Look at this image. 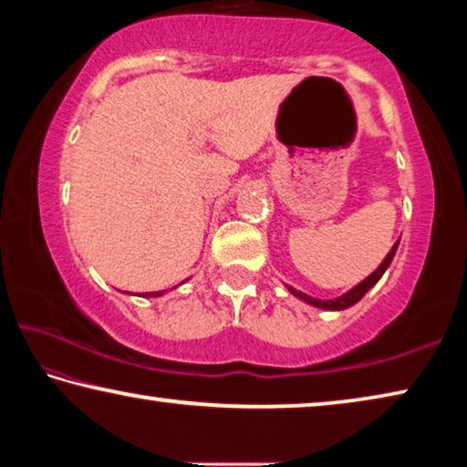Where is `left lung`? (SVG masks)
Wrapping results in <instances>:
<instances>
[{
  "label": "left lung",
  "mask_w": 467,
  "mask_h": 467,
  "mask_svg": "<svg viewBox=\"0 0 467 467\" xmlns=\"http://www.w3.org/2000/svg\"><path fill=\"white\" fill-rule=\"evenodd\" d=\"M397 247H399V241L395 243L393 247H390V251L387 254V257H384L379 268H376L372 274H369L368 278L361 280L359 285H355L353 288H349V291L340 295V297H335V299H316V297H312V295L297 291V288H293L291 285H286V288H288V293L295 295V297L301 299V301L309 303V306L320 307V309H328V312H340V309H347V307L355 306V303H358L361 297H364V295L369 291V288H372L376 283H379V280L382 278V274L387 272V268L390 265V262H393V257L397 254Z\"/></svg>",
  "instance_id": "left-lung-1"
}]
</instances>
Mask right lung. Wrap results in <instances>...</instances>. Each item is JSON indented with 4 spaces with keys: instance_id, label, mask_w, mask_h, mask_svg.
<instances>
[{
    "instance_id": "right-lung-1",
    "label": "right lung",
    "mask_w": 467,
    "mask_h": 467,
    "mask_svg": "<svg viewBox=\"0 0 467 467\" xmlns=\"http://www.w3.org/2000/svg\"><path fill=\"white\" fill-rule=\"evenodd\" d=\"M187 280H189V278H187ZM182 283H184V280H182ZM182 283H181V285H182ZM164 293H166V291H155V293H140L139 297H161V295H164Z\"/></svg>"
}]
</instances>
